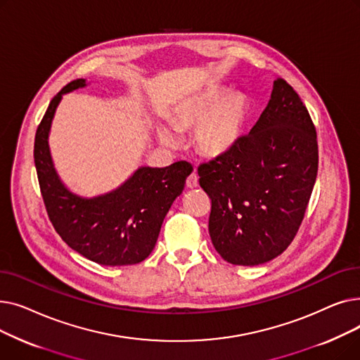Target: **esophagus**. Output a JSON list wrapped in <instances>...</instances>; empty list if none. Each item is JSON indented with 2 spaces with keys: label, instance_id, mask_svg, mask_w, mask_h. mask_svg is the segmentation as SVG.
I'll return each mask as SVG.
<instances>
[{
  "label": "esophagus",
  "instance_id": "1",
  "mask_svg": "<svg viewBox=\"0 0 360 360\" xmlns=\"http://www.w3.org/2000/svg\"><path fill=\"white\" fill-rule=\"evenodd\" d=\"M198 186V176L195 172H193L190 176L186 178V188H197Z\"/></svg>",
  "mask_w": 360,
  "mask_h": 360
}]
</instances>
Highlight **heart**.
Returning <instances> with one entry per match:
<instances>
[{"mask_svg":"<svg viewBox=\"0 0 360 360\" xmlns=\"http://www.w3.org/2000/svg\"><path fill=\"white\" fill-rule=\"evenodd\" d=\"M252 117V103L245 93L223 86H209L179 102L169 124L175 131L195 130V147L201 155L220 159L240 144ZM175 131L160 125L158 137L166 146L178 141Z\"/></svg>","mask_w":360,"mask_h":360,"instance_id":"1","label":"heart"}]
</instances>
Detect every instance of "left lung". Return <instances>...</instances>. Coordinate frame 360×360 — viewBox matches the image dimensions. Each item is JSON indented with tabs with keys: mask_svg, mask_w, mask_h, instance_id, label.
Here are the masks:
<instances>
[{
	"mask_svg": "<svg viewBox=\"0 0 360 360\" xmlns=\"http://www.w3.org/2000/svg\"><path fill=\"white\" fill-rule=\"evenodd\" d=\"M318 172L316 131L299 94L283 79L248 136L231 155L202 163L212 198L209 232L235 266L271 261L293 240Z\"/></svg>",
	"mask_w": 360,
	"mask_h": 360,
	"instance_id": "8db88e82",
	"label": "left lung"
}]
</instances>
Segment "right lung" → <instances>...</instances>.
<instances>
[{"label":"right lung","instance_id":"add662e5","mask_svg":"<svg viewBox=\"0 0 360 360\" xmlns=\"http://www.w3.org/2000/svg\"><path fill=\"white\" fill-rule=\"evenodd\" d=\"M86 86V79L74 80L51 101L34 137L37 179L53 228L71 250L101 266H131L153 251L163 219L182 194L193 166H140L110 193L90 198L71 193L53 166L49 132L63 94Z\"/></svg>","mask_w":360,"mask_h":360}]
</instances>
